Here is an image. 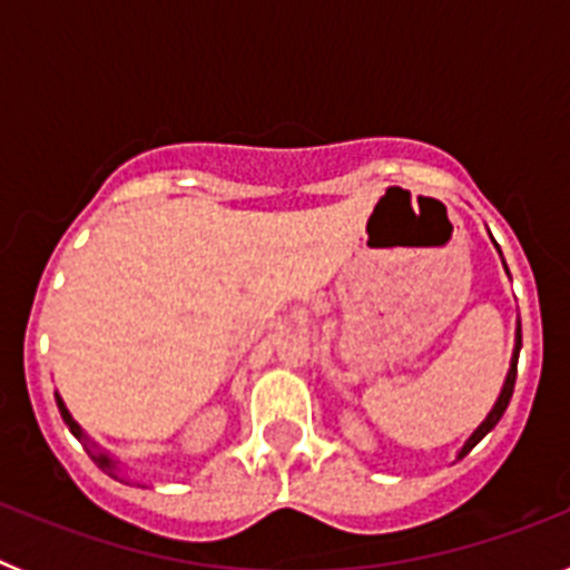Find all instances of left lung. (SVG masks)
<instances>
[{"label": "left lung", "instance_id": "8db88e82", "mask_svg": "<svg viewBox=\"0 0 570 570\" xmlns=\"http://www.w3.org/2000/svg\"><path fill=\"white\" fill-rule=\"evenodd\" d=\"M493 245H497V242H493ZM497 250H500V248H497ZM520 347H522V328H520V322H517V340H513L511 367H508V376H505V382H502L500 396H497V402H493V407L488 411L485 420L480 422V428H476V431H473V434L465 440V445L460 448V454H456L460 460L468 454V451H471L473 445H476V442L482 440V436L488 434V431H493V425H497V422L502 420V414H505V407H508V402H511V394H513V382H517V360H520Z\"/></svg>", "mask_w": 570, "mask_h": 570}]
</instances>
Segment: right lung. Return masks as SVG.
Returning a JSON list of instances; mask_svg holds the SVG:
<instances>
[{
  "mask_svg": "<svg viewBox=\"0 0 570 570\" xmlns=\"http://www.w3.org/2000/svg\"><path fill=\"white\" fill-rule=\"evenodd\" d=\"M57 405H59V414H62L65 425L70 428V434L77 436L79 442H85V448H88L90 460L97 462V465L102 468V471L108 473V476H114V480H119V471H122V468H119V462H116L114 456H110V454H105V451H99V448H97V442H90V440H88V434H85L82 428H79V422L73 420V416H70V411H68V407H65L62 396H59V394H57ZM122 482H125V480H122Z\"/></svg>",
  "mask_w": 570,
  "mask_h": 570,
  "instance_id": "1",
  "label": "right lung"
}]
</instances>
